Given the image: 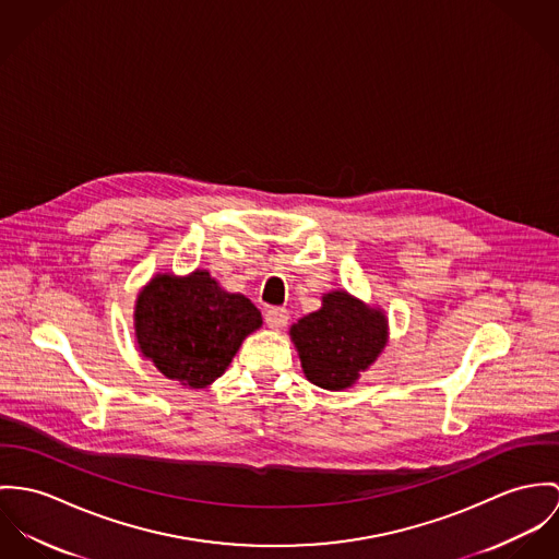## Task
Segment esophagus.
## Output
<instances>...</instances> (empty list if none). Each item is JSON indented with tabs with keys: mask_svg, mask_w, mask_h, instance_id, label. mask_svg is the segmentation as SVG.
Here are the masks:
<instances>
[{
	"mask_svg": "<svg viewBox=\"0 0 559 559\" xmlns=\"http://www.w3.org/2000/svg\"><path fill=\"white\" fill-rule=\"evenodd\" d=\"M289 321V312L285 309H278V307H272V309L265 310V323L267 328L272 330H283Z\"/></svg>",
	"mask_w": 559,
	"mask_h": 559,
	"instance_id": "obj_1",
	"label": "esophagus"
}]
</instances>
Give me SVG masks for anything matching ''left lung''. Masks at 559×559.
Returning <instances> with one entry per match:
<instances>
[{"mask_svg": "<svg viewBox=\"0 0 559 559\" xmlns=\"http://www.w3.org/2000/svg\"><path fill=\"white\" fill-rule=\"evenodd\" d=\"M385 317L345 292H332L323 307L292 328L302 369L323 390H343L367 371L385 345Z\"/></svg>", "mask_w": 559, "mask_h": 559, "instance_id": "8db88e82", "label": "left lung"}]
</instances>
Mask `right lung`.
Segmentation results:
<instances>
[{
  "instance_id": "right-lung-1",
  "label": "right lung",
  "mask_w": 559,
  "mask_h": 559,
  "mask_svg": "<svg viewBox=\"0 0 559 559\" xmlns=\"http://www.w3.org/2000/svg\"><path fill=\"white\" fill-rule=\"evenodd\" d=\"M261 325V312L240 294H227L207 272L187 278L156 276L139 294L136 343L165 377L188 388L218 379L242 341Z\"/></svg>"
}]
</instances>
